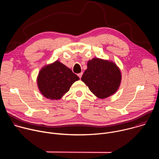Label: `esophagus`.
Masks as SVG:
<instances>
[{
  "label": "esophagus",
  "instance_id": "1",
  "mask_svg": "<svg viewBox=\"0 0 159 159\" xmlns=\"http://www.w3.org/2000/svg\"><path fill=\"white\" fill-rule=\"evenodd\" d=\"M82 74H83V72H81V73H80V74H78V76L79 77V78H80V79L82 77Z\"/></svg>",
  "mask_w": 159,
  "mask_h": 159
}]
</instances>
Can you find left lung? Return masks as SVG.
<instances>
[{
    "label": "left lung",
    "mask_w": 159,
    "mask_h": 159,
    "mask_svg": "<svg viewBox=\"0 0 159 159\" xmlns=\"http://www.w3.org/2000/svg\"><path fill=\"white\" fill-rule=\"evenodd\" d=\"M121 75L118 66L112 62L93 58L87 63V69L81 80L96 96L104 99L118 90Z\"/></svg>",
    "instance_id": "left-lung-1"
}]
</instances>
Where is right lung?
<instances>
[{
  "mask_svg": "<svg viewBox=\"0 0 159 159\" xmlns=\"http://www.w3.org/2000/svg\"><path fill=\"white\" fill-rule=\"evenodd\" d=\"M79 79L71 69L56 61L43 68L38 77L41 94L48 99H59L69 91L74 82Z\"/></svg>",
  "mask_w": 159,
  "mask_h": 159,
  "instance_id": "right-lung-1",
  "label": "right lung"
}]
</instances>
